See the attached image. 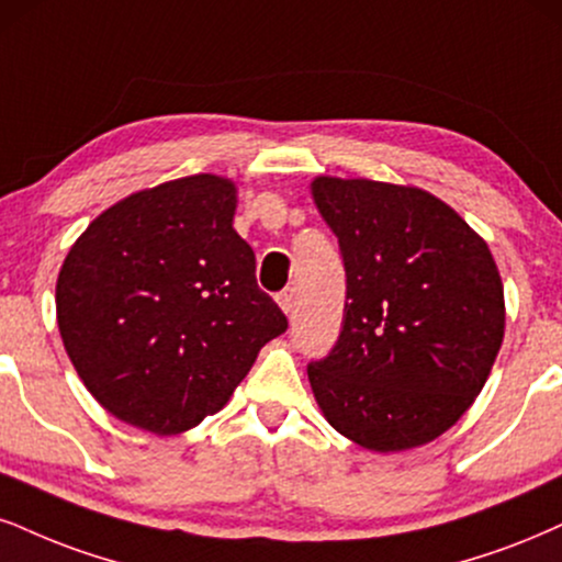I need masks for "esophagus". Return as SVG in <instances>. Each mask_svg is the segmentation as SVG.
Segmentation results:
<instances>
[{"instance_id":"esophagus-1","label":"esophagus","mask_w":562,"mask_h":562,"mask_svg":"<svg viewBox=\"0 0 562 562\" xmlns=\"http://www.w3.org/2000/svg\"><path fill=\"white\" fill-rule=\"evenodd\" d=\"M276 300H279V307L283 310V313H286V315L294 313V292H292V289H283V292L276 296Z\"/></svg>"}]
</instances>
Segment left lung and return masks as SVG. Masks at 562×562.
<instances>
[{
    "label": "left lung",
    "instance_id": "1",
    "mask_svg": "<svg viewBox=\"0 0 562 562\" xmlns=\"http://www.w3.org/2000/svg\"><path fill=\"white\" fill-rule=\"evenodd\" d=\"M346 268L341 336L307 378L328 425L375 453L419 448L463 417L505 334L487 241L419 187L315 177Z\"/></svg>",
    "mask_w": 562,
    "mask_h": 562
}]
</instances>
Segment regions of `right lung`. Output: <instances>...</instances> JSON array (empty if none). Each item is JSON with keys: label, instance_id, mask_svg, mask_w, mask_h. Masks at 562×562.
I'll use <instances>...</instances> for the list:
<instances>
[{"label": "right lung", "instance_id": "add662e5", "mask_svg": "<svg viewBox=\"0 0 562 562\" xmlns=\"http://www.w3.org/2000/svg\"><path fill=\"white\" fill-rule=\"evenodd\" d=\"M237 184L171 179L90 221L57 279L69 362L99 404L177 435L226 406L258 351L289 328L234 232Z\"/></svg>", "mask_w": 562, "mask_h": 562}]
</instances>
